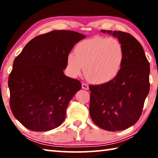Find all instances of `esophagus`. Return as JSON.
<instances>
[{
  "label": "esophagus",
  "instance_id": "obj_1",
  "mask_svg": "<svg viewBox=\"0 0 158 158\" xmlns=\"http://www.w3.org/2000/svg\"><path fill=\"white\" fill-rule=\"evenodd\" d=\"M82 89H84L85 90H89V86L87 84H85V83H82Z\"/></svg>",
  "mask_w": 158,
  "mask_h": 158
}]
</instances>
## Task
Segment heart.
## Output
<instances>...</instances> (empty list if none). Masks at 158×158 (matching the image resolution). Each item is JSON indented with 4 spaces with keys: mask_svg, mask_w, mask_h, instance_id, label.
I'll list each match as a JSON object with an SVG mask.
<instances>
[{
    "mask_svg": "<svg viewBox=\"0 0 158 158\" xmlns=\"http://www.w3.org/2000/svg\"><path fill=\"white\" fill-rule=\"evenodd\" d=\"M125 58L123 47L116 38L96 37L80 42L74 55L69 54L67 65L73 76L81 74L94 84H105L116 77L121 70Z\"/></svg>",
    "mask_w": 158,
    "mask_h": 158,
    "instance_id": "b5f03b06",
    "label": "heart"
}]
</instances>
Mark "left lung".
Returning <instances> with one entry per match:
<instances>
[{
  "label": "left lung",
  "instance_id": "left-lung-1",
  "mask_svg": "<svg viewBox=\"0 0 158 158\" xmlns=\"http://www.w3.org/2000/svg\"><path fill=\"white\" fill-rule=\"evenodd\" d=\"M116 37L123 47L121 70L111 81L90 85V116L95 125L111 132L135 124L150 90V64L141 44L130 33L101 30Z\"/></svg>",
  "mask_w": 158,
  "mask_h": 158
}]
</instances>
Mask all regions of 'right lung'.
Masks as SVG:
<instances>
[{
	"mask_svg": "<svg viewBox=\"0 0 158 158\" xmlns=\"http://www.w3.org/2000/svg\"><path fill=\"white\" fill-rule=\"evenodd\" d=\"M84 38L75 31H52L32 39L15 58L8 79L10 106L28 130L43 132L62 124L69 101L81 89L63 69L74 44Z\"/></svg>",
	"mask_w": 158,
	"mask_h": 158,
	"instance_id": "1",
	"label": "right lung"
}]
</instances>
